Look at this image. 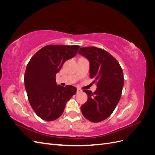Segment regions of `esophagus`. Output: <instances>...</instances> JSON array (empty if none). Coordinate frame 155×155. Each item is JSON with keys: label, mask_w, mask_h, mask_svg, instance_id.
Returning <instances> with one entry per match:
<instances>
[{"label": "esophagus", "mask_w": 155, "mask_h": 155, "mask_svg": "<svg viewBox=\"0 0 155 155\" xmlns=\"http://www.w3.org/2000/svg\"><path fill=\"white\" fill-rule=\"evenodd\" d=\"M77 92H78V93L82 92V90H81L80 88H77Z\"/></svg>", "instance_id": "34e87169"}]
</instances>
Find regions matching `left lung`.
Segmentation results:
<instances>
[{"label":"left lung","mask_w":155,"mask_h":155,"mask_svg":"<svg viewBox=\"0 0 155 155\" xmlns=\"http://www.w3.org/2000/svg\"><path fill=\"white\" fill-rule=\"evenodd\" d=\"M78 54L88 60L90 77L97 86L94 92L83 91L88 100L81 105V112L92 122H100L110 116L120 100L124 84L122 69L113 56L103 49L83 47Z\"/></svg>","instance_id":"obj_1"}]
</instances>
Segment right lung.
Wrapping results in <instances>:
<instances>
[{"label": "right lung", "mask_w": 155, "mask_h": 155, "mask_svg": "<svg viewBox=\"0 0 155 155\" xmlns=\"http://www.w3.org/2000/svg\"><path fill=\"white\" fill-rule=\"evenodd\" d=\"M78 45H47L31 58L25 74V85L30 105L44 120L61 116L67 102L76 94L75 87L56 83V74L67 60L76 55Z\"/></svg>", "instance_id": "obj_1"}]
</instances>
